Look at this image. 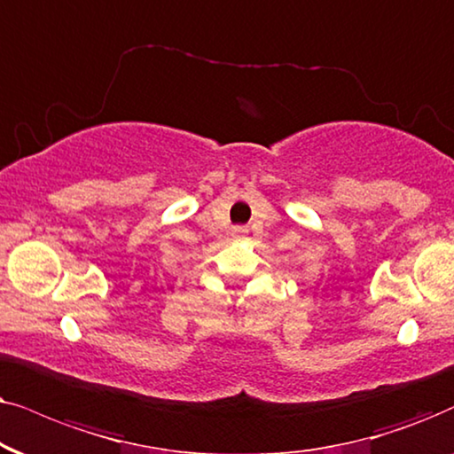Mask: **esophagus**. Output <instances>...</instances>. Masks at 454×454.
Instances as JSON below:
<instances>
[{"label":"esophagus","mask_w":454,"mask_h":454,"mask_svg":"<svg viewBox=\"0 0 454 454\" xmlns=\"http://www.w3.org/2000/svg\"><path fill=\"white\" fill-rule=\"evenodd\" d=\"M243 234H245L243 228H237V231H234V237H243Z\"/></svg>","instance_id":"34e87169"}]
</instances>
